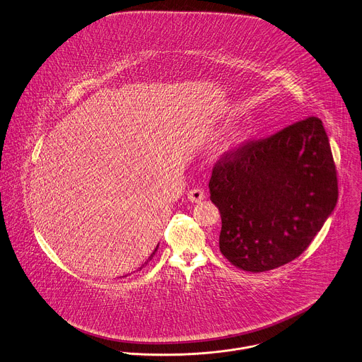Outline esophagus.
Wrapping results in <instances>:
<instances>
[{
    "label": "esophagus",
    "mask_w": 362,
    "mask_h": 362,
    "mask_svg": "<svg viewBox=\"0 0 362 362\" xmlns=\"http://www.w3.org/2000/svg\"><path fill=\"white\" fill-rule=\"evenodd\" d=\"M187 197L192 202H201L205 198V192L202 189H192L187 192Z\"/></svg>",
    "instance_id": "1"
}]
</instances>
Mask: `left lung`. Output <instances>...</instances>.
Returning a JSON list of instances; mask_svg holds the SVG:
<instances>
[{
  "label": "left lung",
  "instance_id": "obj_1",
  "mask_svg": "<svg viewBox=\"0 0 362 362\" xmlns=\"http://www.w3.org/2000/svg\"><path fill=\"white\" fill-rule=\"evenodd\" d=\"M220 252L233 265L265 272L302 255L338 201L337 165L319 117L249 139L213 165Z\"/></svg>",
  "mask_w": 362,
  "mask_h": 362
}]
</instances>
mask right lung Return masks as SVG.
<instances>
[{
    "label": "right lung",
    "instance_id": "right-lung-1",
    "mask_svg": "<svg viewBox=\"0 0 362 362\" xmlns=\"http://www.w3.org/2000/svg\"><path fill=\"white\" fill-rule=\"evenodd\" d=\"M156 252H157V247H156V249H154V252H153V253H151V255H150L149 258H148V261H146V262H145V264H148V262H149L150 259H151V258H153V255H156ZM142 268H144V265H142V267H141V269H142Z\"/></svg>",
    "mask_w": 362,
    "mask_h": 362
}]
</instances>
